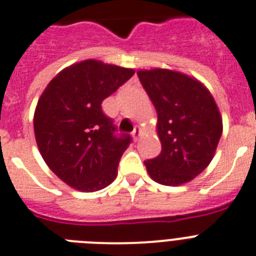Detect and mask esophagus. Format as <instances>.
Instances as JSON below:
<instances>
[{"mask_svg": "<svg viewBox=\"0 0 256 256\" xmlns=\"http://www.w3.org/2000/svg\"><path fill=\"white\" fill-rule=\"evenodd\" d=\"M140 135H142V128H139V126H135L134 132H132V136H134L135 140H138L140 138Z\"/></svg>", "mask_w": 256, "mask_h": 256, "instance_id": "obj_1", "label": "esophagus"}]
</instances>
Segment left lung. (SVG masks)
Returning a JSON list of instances; mask_svg holds the SVG:
<instances>
[{
    "label": "left lung",
    "instance_id": "1",
    "mask_svg": "<svg viewBox=\"0 0 256 256\" xmlns=\"http://www.w3.org/2000/svg\"><path fill=\"white\" fill-rule=\"evenodd\" d=\"M158 113L162 152L144 162L150 178L178 186L200 175L214 158L222 117L209 89L178 70L154 68L136 72Z\"/></svg>",
    "mask_w": 256,
    "mask_h": 256
}]
</instances>
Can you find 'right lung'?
<instances>
[{
    "label": "right lung",
    "mask_w": 256,
    "mask_h": 256,
    "mask_svg": "<svg viewBox=\"0 0 256 256\" xmlns=\"http://www.w3.org/2000/svg\"><path fill=\"white\" fill-rule=\"evenodd\" d=\"M132 68L88 59L64 68L46 86L34 113L35 140L58 178L80 192L106 188L130 136H116L101 104L134 74Z\"/></svg>",
    "instance_id": "right-lung-1"
}]
</instances>
